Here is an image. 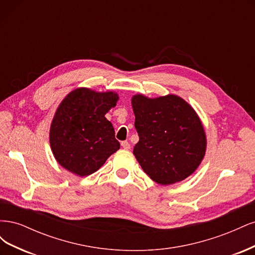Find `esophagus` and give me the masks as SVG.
Returning <instances> with one entry per match:
<instances>
[{"label": "esophagus", "instance_id": "obj_1", "mask_svg": "<svg viewBox=\"0 0 255 255\" xmlns=\"http://www.w3.org/2000/svg\"><path fill=\"white\" fill-rule=\"evenodd\" d=\"M121 145L125 150H129V148H130V144L128 143V141H122Z\"/></svg>", "mask_w": 255, "mask_h": 255}]
</instances>
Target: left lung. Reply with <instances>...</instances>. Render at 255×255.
Listing matches in <instances>:
<instances>
[{"mask_svg": "<svg viewBox=\"0 0 255 255\" xmlns=\"http://www.w3.org/2000/svg\"><path fill=\"white\" fill-rule=\"evenodd\" d=\"M139 141L133 153L142 170L160 185L181 182L194 173L206 152V134L197 112L169 94L132 97Z\"/></svg>", "mask_w": 255, "mask_h": 255, "instance_id": "1", "label": "left lung"}]
</instances>
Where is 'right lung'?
I'll return each instance as SVG.
<instances>
[{
    "label": "right lung",
    "mask_w": 255,
    "mask_h": 255,
    "mask_svg": "<svg viewBox=\"0 0 255 255\" xmlns=\"http://www.w3.org/2000/svg\"><path fill=\"white\" fill-rule=\"evenodd\" d=\"M119 95L79 87L64 98L50 127V145L57 163L79 176L98 171L120 149L106 113L116 106Z\"/></svg>",
    "instance_id": "obj_1"
}]
</instances>
